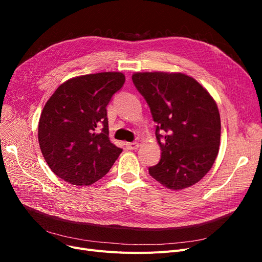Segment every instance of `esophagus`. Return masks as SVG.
Returning a JSON list of instances; mask_svg holds the SVG:
<instances>
[{"label":"esophagus","mask_w":262,"mask_h":262,"mask_svg":"<svg viewBox=\"0 0 262 262\" xmlns=\"http://www.w3.org/2000/svg\"><path fill=\"white\" fill-rule=\"evenodd\" d=\"M125 146L128 149H137L139 147V143L138 142H131V143H126Z\"/></svg>","instance_id":"34e87169"}]
</instances>
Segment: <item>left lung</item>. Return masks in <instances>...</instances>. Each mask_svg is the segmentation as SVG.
I'll use <instances>...</instances> for the list:
<instances>
[{
	"label": "left lung",
	"mask_w": 262,
	"mask_h": 262,
	"mask_svg": "<svg viewBox=\"0 0 262 262\" xmlns=\"http://www.w3.org/2000/svg\"><path fill=\"white\" fill-rule=\"evenodd\" d=\"M132 81L157 123L162 156L148 168L149 175L171 190L193 186L212 168L219 153L221 118L215 100L184 73L138 72Z\"/></svg>",
	"instance_id": "1"
}]
</instances>
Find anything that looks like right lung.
<instances>
[{
	"instance_id": "obj_1",
	"label": "right lung",
	"mask_w": 262,
	"mask_h": 262,
	"mask_svg": "<svg viewBox=\"0 0 262 262\" xmlns=\"http://www.w3.org/2000/svg\"><path fill=\"white\" fill-rule=\"evenodd\" d=\"M124 82L121 72L76 76L61 84L46 102L38 141L59 178L90 186L112 168L122 149L109 140L106 107Z\"/></svg>"
}]
</instances>
